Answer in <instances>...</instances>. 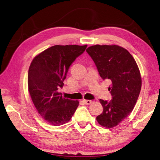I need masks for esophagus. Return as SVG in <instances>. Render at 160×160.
Listing matches in <instances>:
<instances>
[{
	"label": "esophagus",
	"instance_id": "esophagus-1",
	"mask_svg": "<svg viewBox=\"0 0 160 160\" xmlns=\"http://www.w3.org/2000/svg\"><path fill=\"white\" fill-rule=\"evenodd\" d=\"M83 102H84V104H86V105H90L92 102V101H90V100H83Z\"/></svg>",
	"mask_w": 160,
	"mask_h": 160
}]
</instances>
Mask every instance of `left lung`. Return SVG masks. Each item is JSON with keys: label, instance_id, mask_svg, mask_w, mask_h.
Listing matches in <instances>:
<instances>
[{"label": "left lung", "instance_id": "left-lung-1", "mask_svg": "<svg viewBox=\"0 0 160 160\" xmlns=\"http://www.w3.org/2000/svg\"><path fill=\"white\" fill-rule=\"evenodd\" d=\"M86 51L102 79L112 83L109 90L112 99L99 100L103 111L97 120L105 128H113L129 116L136 103L142 86L139 68L129 52L118 45L97 44Z\"/></svg>", "mask_w": 160, "mask_h": 160}]
</instances>
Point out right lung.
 <instances>
[{"label":"right lung","instance_id":"right-lung-1","mask_svg":"<svg viewBox=\"0 0 160 160\" xmlns=\"http://www.w3.org/2000/svg\"><path fill=\"white\" fill-rule=\"evenodd\" d=\"M87 45H55L34 58L28 72V89L42 118L53 126L68 122L79 102L63 98L62 88L69 67Z\"/></svg>","mask_w":160,"mask_h":160}]
</instances>
